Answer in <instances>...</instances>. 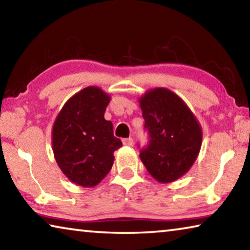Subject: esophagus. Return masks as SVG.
I'll use <instances>...</instances> for the list:
<instances>
[{
    "mask_svg": "<svg viewBox=\"0 0 250 250\" xmlns=\"http://www.w3.org/2000/svg\"><path fill=\"white\" fill-rule=\"evenodd\" d=\"M122 143H124V145L126 146H131L133 145V139L132 138L124 139V140H122Z\"/></svg>",
    "mask_w": 250,
    "mask_h": 250,
    "instance_id": "esophagus-1",
    "label": "esophagus"
}]
</instances>
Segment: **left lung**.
Returning a JSON list of instances; mask_svg holds the SVG:
<instances>
[{
    "label": "left lung",
    "mask_w": 250,
    "mask_h": 250,
    "mask_svg": "<svg viewBox=\"0 0 250 250\" xmlns=\"http://www.w3.org/2000/svg\"><path fill=\"white\" fill-rule=\"evenodd\" d=\"M138 100L150 134L149 146L140 152L142 163L160 183L179 180L201 151V124L184 100L167 88H152Z\"/></svg>",
    "instance_id": "8db88e82"
}]
</instances>
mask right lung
Wrapping results in <instances>:
<instances>
[{
  "instance_id": "add662e5",
  "label": "right lung",
  "mask_w": 250,
  "mask_h": 250,
  "mask_svg": "<svg viewBox=\"0 0 250 250\" xmlns=\"http://www.w3.org/2000/svg\"><path fill=\"white\" fill-rule=\"evenodd\" d=\"M109 94L97 86L86 87L66 101L54 121L52 147L61 171L83 188L98 185L111 170L113 152L122 146L104 119Z\"/></svg>"
}]
</instances>
